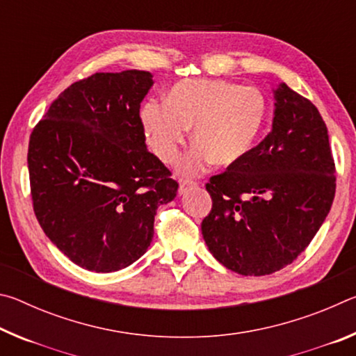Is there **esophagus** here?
<instances>
[{
	"mask_svg": "<svg viewBox=\"0 0 356 356\" xmlns=\"http://www.w3.org/2000/svg\"><path fill=\"white\" fill-rule=\"evenodd\" d=\"M196 185H197L196 180L180 179V180H179V193H180V195H184V193H185L186 190L191 188V186H196Z\"/></svg>",
	"mask_w": 356,
	"mask_h": 356,
	"instance_id": "obj_1",
	"label": "esophagus"
}]
</instances>
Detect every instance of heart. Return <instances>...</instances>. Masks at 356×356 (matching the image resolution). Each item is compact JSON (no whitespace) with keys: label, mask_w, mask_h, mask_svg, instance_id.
Segmentation results:
<instances>
[{"label":"heart","mask_w":356,"mask_h":356,"mask_svg":"<svg viewBox=\"0 0 356 356\" xmlns=\"http://www.w3.org/2000/svg\"><path fill=\"white\" fill-rule=\"evenodd\" d=\"M265 116V100L256 88L226 80H184L168 91L165 102L149 100L141 108L147 146L171 165L193 127L196 141L184 161L186 172H200L215 160L236 163L250 152Z\"/></svg>","instance_id":"obj_1"}]
</instances>
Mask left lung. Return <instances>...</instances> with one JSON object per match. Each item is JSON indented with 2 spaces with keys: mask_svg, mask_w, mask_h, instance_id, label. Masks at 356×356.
Instances as JSON below:
<instances>
[{
  "mask_svg": "<svg viewBox=\"0 0 356 356\" xmlns=\"http://www.w3.org/2000/svg\"><path fill=\"white\" fill-rule=\"evenodd\" d=\"M273 92L272 131L206 185L212 210L202 237L216 261L245 276L292 264L321 229L336 191L321 113L286 83Z\"/></svg>",
  "mask_w": 356,
  "mask_h": 356,
  "instance_id": "1",
  "label": "left lung"
}]
</instances>
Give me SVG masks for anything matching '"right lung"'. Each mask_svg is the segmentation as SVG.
<instances>
[{"label":"right lung","instance_id":"obj_1","mask_svg":"<svg viewBox=\"0 0 356 356\" xmlns=\"http://www.w3.org/2000/svg\"><path fill=\"white\" fill-rule=\"evenodd\" d=\"M152 74H94L59 94L28 147L35 218L72 262L122 270L147 251L179 184L146 146L140 106Z\"/></svg>","mask_w":356,"mask_h":356}]
</instances>
